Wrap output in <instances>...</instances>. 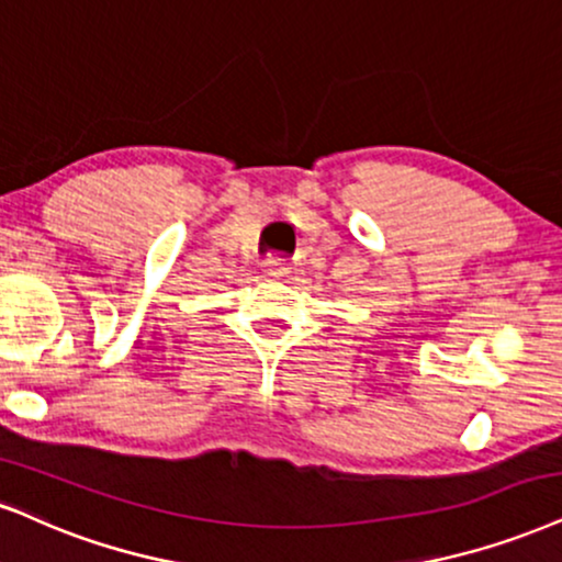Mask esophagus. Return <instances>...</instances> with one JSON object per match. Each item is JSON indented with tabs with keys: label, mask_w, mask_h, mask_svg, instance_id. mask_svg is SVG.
Returning a JSON list of instances; mask_svg holds the SVG:
<instances>
[{
	"label": "esophagus",
	"mask_w": 562,
	"mask_h": 562,
	"mask_svg": "<svg viewBox=\"0 0 562 562\" xmlns=\"http://www.w3.org/2000/svg\"><path fill=\"white\" fill-rule=\"evenodd\" d=\"M262 270H266L270 279H281V276H286L289 270H292V266H289V262H283V260L270 258V260L262 262Z\"/></svg>",
	"instance_id": "esophagus-1"
}]
</instances>
